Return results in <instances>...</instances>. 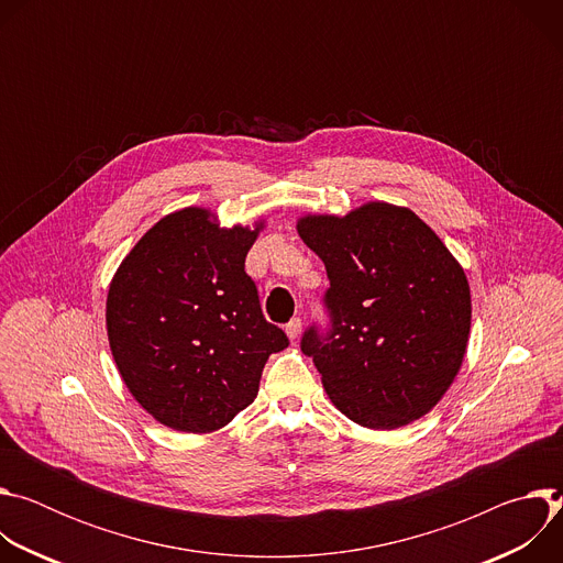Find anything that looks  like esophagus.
<instances>
[{
  "label": "esophagus",
  "mask_w": 563,
  "mask_h": 563,
  "mask_svg": "<svg viewBox=\"0 0 563 563\" xmlns=\"http://www.w3.org/2000/svg\"><path fill=\"white\" fill-rule=\"evenodd\" d=\"M300 328H302L300 318H291L289 323L285 325V332H287V336H289V341H291V343L298 339V334H300Z\"/></svg>",
  "instance_id": "esophagus-1"
}]
</instances>
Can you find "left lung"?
Returning <instances> with one entry per match:
<instances>
[{"label":"left lung","instance_id":"1","mask_svg":"<svg viewBox=\"0 0 563 563\" xmlns=\"http://www.w3.org/2000/svg\"><path fill=\"white\" fill-rule=\"evenodd\" d=\"M296 229L330 278L332 328H309L300 350L332 404L369 430L426 417L467 350L472 300L459 261L412 209L378 200L307 213Z\"/></svg>","mask_w":563,"mask_h":563}]
</instances>
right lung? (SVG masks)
Wrapping results in <instances>:
<instances>
[{"label":"right lung","mask_w":563,"mask_h":563,"mask_svg":"<svg viewBox=\"0 0 563 563\" xmlns=\"http://www.w3.org/2000/svg\"><path fill=\"white\" fill-rule=\"evenodd\" d=\"M263 227H220L213 211L185 207L120 263L107 296L109 345L157 423L194 434L224 428L254 404L269 354L289 345L245 272Z\"/></svg>","instance_id":"1"}]
</instances>
